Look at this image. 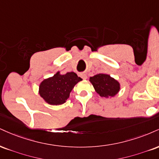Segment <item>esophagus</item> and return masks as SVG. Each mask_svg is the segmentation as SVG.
Instances as JSON below:
<instances>
[{
    "instance_id": "obj_1",
    "label": "esophagus",
    "mask_w": 159,
    "mask_h": 159,
    "mask_svg": "<svg viewBox=\"0 0 159 159\" xmlns=\"http://www.w3.org/2000/svg\"><path fill=\"white\" fill-rule=\"evenodd\" d=\"M81 78H83V79L85 80V79H87V75L85 73H83V74H81Z\"/></svg>"
}]
</instances>
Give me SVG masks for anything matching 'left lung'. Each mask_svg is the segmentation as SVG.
<instances>
[{
	"instance_id": "1",
	"label": "left lung",
	"mask_w": 159,
	"mask_h": 159,
	"mask_svg": "<svg viewBox=\"0 0 159 159\" xmlns=\"http://www.w3.org/2000/svg\"><path fill=\"white\" fill-rule=\"evenodd\" d=\"M89 81L95 92L103 98H112L121 89L119 82L108 74H97L89 78Z\"/></svg>"
}]
</instances>
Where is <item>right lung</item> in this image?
Instances as JSON below:
<instances>
[{
    "label": "right lung",
    "instance_id": "add662e5",
    "mask_svg": "<svg viewBox=\"0 0 159 159\" xmlns=\"http://www.w3.org/2000/svg\"><path fill=\"white\" fill-rule=\"evenodd\" d=\"M81 81L82 78L74 72L63 75L58 71L53 76L40 83L38 93L47 104L61 105L66 102L75 86Z\"/></svg>",
    "mask_w": 159,
    "mask_h": 159
}]
</instances>
